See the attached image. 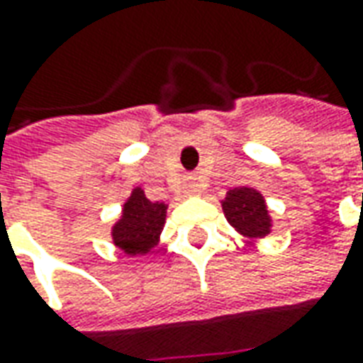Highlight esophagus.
Returning a JSON list of instances; mask_svg holds the SVG:
<instances>
[{"label": "esophagus", "mask_w": 363, "mask_h": 363, "mask_svg": "<svg viewBox=\"0 0 363 363\" xmlns=\"http://www.w3.org/2000/svg\"><path fill=\"white\" fill-rule=\"evenodd\" d=\"M186 189H189V192H196V189H199V184H196V179H192V177H190L189 182H186Z\"/></svg>", "instance_id": "esophagus-1"}]
</instances>
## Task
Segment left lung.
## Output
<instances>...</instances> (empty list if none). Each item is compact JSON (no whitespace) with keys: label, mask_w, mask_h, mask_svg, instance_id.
Here are the masks:
<instances>
[{"label":"left lung","mask_w":363,"mask_h":363,"mask_svg":"<svg viewBox=\"0 0 363 363\" xmlns=\"http://www.w3.org/2000/svg\"><path fill=\"white\" fill-rule=\"evenodd\" d=\"M222 210L230 225L245 238H265L271 232V218L265 200L255 189L238 186L228 190Z\"/></svg>","instance_id":"left-lung-1"}]
</instances>
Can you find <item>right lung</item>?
<instances>
[{
  "label": "right lung",
  "mask_w": 363,
  "mask_h": 363,
  "mask_svg": "<svg viewBox=\"0 0 363 363\" xmlns=\"http://www.w3.org/2000/svg\"><path fill=\"white\" fill-rule=\"evenodd\" d=\"M167 204L151 202L141 189H133L123 204L121 218L111 228L113 243L128 255H145L159 242L163 232Z\"/></svg>",
  "instance_id": "add662e5"
}]
</instances>
